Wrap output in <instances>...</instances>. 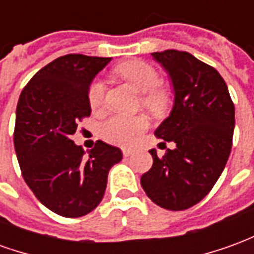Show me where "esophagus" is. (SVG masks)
<instances>
[{"instance_id": "obj_1", "label": "esophagus", "mask_w": 254, "mask_h": 254, "mask_svg": "<svg viewBox=\"0 0 254 254\" xmlns=\"http://www.w3.org/2000/svg\"><path fill=\"white\" fill-rule=\"evenodd\" d=\"M122 154H124V156H125V158H127V156H130V155H132V149L124 148L122 149Z\"/></svg>"}]
</instances>
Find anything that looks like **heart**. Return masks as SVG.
I'll return each mask as SVG.
<instances>
[{"label":"heart","mask_w":254,"mask_h":254,"mask_svg":"<svg viewBox=\"0 0 254 254\" xmlns=\"http://www.w3.org/2000/svg\"><path fill=\"white\" fill-rule=\"evenodd\" d=\"M116 73L127 80L132 87L141 92V103L156 116L165 114L173 105V92L159 84V74L154 66L144 61H129L116 67ZM105 84L94 80L88 88V102L92 110H100L105 106ZM148 127V120L144 116L114 114L100 127L102 137L117 145H132Z\"/></svg>","instance_id":"heart-1"}]
</instances>
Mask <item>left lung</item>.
<instances>
[{"label": "left lung", "mask_w": 254, "mask_h": 254, "mask_svg": "<svg viewBox=\"0 0 254 254\" xmlns=\"http://www.w3.org/2000/svg\"><path fill=\"white\" fill-rule=\"evenodd\" d=\"M170 76L174 105L155 134L174 141L162 158L149 149L152 167L141 176V187L152 201L170 211H182L211 191L231 151L235 125L234 103L215 67L190 53H152Z\"/></svg>", "instance_id": "left-lung-1"}]
</instances>
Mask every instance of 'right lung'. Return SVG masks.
Segmentation results:
<instances>
[{"label":"right lung","mask_w":254,"mask_h":254,"mask_svg":"<svg viewBox=\"0 0 254 254\" xmlns=\"http://www.w3.org/2000/svg\"><path fill=\"white\" fill-rule=\"evenodd\" d=\"M111 58L67 54L42 67L21 91L14 149L25 184L57 215L80 218L102 201L121 149L98 140L85 156L70 140L91 114L88 88Z\"/></svg>","instance_id":"1"}]
</instances>
